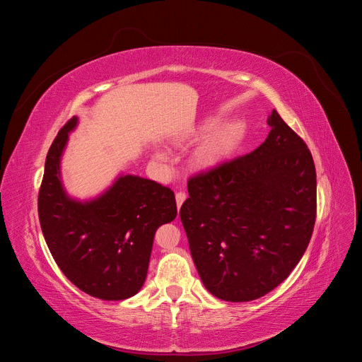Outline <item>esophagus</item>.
Wrapping results in <instances>:
<instances>
[{"instance_id": "34e87169", "label": "esophagus", "mask_w": 362, "mask_h": 362, "mask_svg": "<svg viewBox=\"0 0 362 362\" xmlns=\"http://www.w3.org/2000/svg\"><path fill=\"white\" fill-rule=\"evenodd\" d=\"M185 198H187V193L182 192V190L175 193V199H177V206H178V208L182 205V202L185 201Z\"/></svg>"}]
</instances>
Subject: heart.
<instances>
[{"label": "heart", "instance_id": "heart-1", "mask_svg": "<svg viewBox=\"0 0 362 362\" xmlns=\"http://www.w3.org/2000/svg\"><path fill=\"white\" fill-rule=\"evenodd\" d=\"M213 128V125H205L202 127L201 133L205 134ZM237 137V128L235 127H222L217 128L214 133L208 137V140L204 144V146L199 151V160L204 164H210L213 161H216L217 158H221L222 156H225L226 152L231 149V146L234 145ZM158 160L161 161H168L169 156L166 152L160 151L157 154Z\"/></svg>", "mask_w": 362, "mask_h": 362}]
</instances>
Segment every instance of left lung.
I'll return each mask as SVG.
<instances>
[{
    "label": "left lung",
    "mask_w": 362,
    "mask_h": 362,
    "mask_svg": "<svg viewBox=\"0 0 362 362\" xmlns=\"http://www.w3.org/2000/svg\"><path fill=\"white\" fill-rule=\"evenodd\" d=\"M264 144L193 175L180 217L205 288L228 302L286 281L313 235L317 180L303 139L273 110Z\"/></svg>",
    "instance_id": "obj_1"
}]
</instances>
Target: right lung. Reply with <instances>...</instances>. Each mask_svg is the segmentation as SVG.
Masks as SVG:
<instances>
[{"instance_id":"right-lung-1","label":"right lung","mask_w":362,"mask_h":362,"mask_svg":"<svg viewBox=\"0 0 362 362\" xmlns=\"http://www.w3.org/2000/svg\"><path fill=\"white\" fill-rule=\"evenodd\" d=\"M74 116L48 151L37 198L39 222L54 261L75 287L104 300H122L144 286L157 228L177 217L169 187L133 175L92 202H76L60 181V156Z\"/></svg>"}]
</instances>
